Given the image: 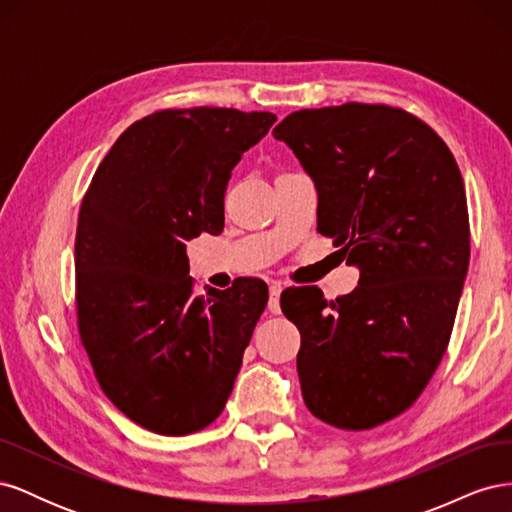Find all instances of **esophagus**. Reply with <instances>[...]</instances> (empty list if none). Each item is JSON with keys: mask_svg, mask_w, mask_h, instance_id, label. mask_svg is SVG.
Instances as JSON below:
<instances>
[{"mask_svg": "<svg viewBox=\"0 0 512 512\" xmlns=\"http://www.w3.org/2000/svg\"><path fill=\"white\" fill-rule=\"evenodd\" d=\"M284 286L280 282H271L269 286V312L271 314H280V294H282Z\"/></svg>", "mask_w": 512, "mask_h": 512, "instance_id": "obj_1", "label": "esophagus"}]
</instances>
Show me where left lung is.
Returning <instances> with one entry per match:
<instances>
[{
  "label": "left lung",
  "mask_w": 512,
  "mask_h": 512,
  "mask_svg": "<svg viewBox=\"0 0 512 512\" xmlns=\"http://www.w3.org/2000/svg\"><path fill=\"white\" fill-rule=\"evenodd\" d=\"M273 136L316 185L318 232L361 271L335 301L316 286L282 294L305 406L371 429L414 404L451 339L470 262L461 173L425 121L386 104L305 108Z\"/></svg>",
  "instance_id": "left-lung-1"
}]
</instances>
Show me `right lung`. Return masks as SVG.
<instances>
[{
    "instance_id": "add662e5",
    "label": "right lung",
    "mask_w": 512,
    "mask_h": 512,
    "mask_svg": "<svg viewBox=\"0 0 512 512\" xmlns=\"http://www.w3.org/2000/svg\"><path fill=\"white\" fill-rule=\"evenodd\" d=\"M275 121L213 106L134 121L81 203V342L104 395L153 433L188 436L222 414L265 312L267 284L252 277L196 297L185 241L222 232L232 168Z\"/></svg>"
}]
</instances>
